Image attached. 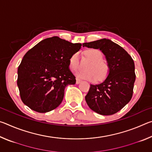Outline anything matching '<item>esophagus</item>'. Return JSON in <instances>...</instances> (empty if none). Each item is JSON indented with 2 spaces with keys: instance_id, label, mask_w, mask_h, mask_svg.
<instances>
[{
  "instance_id": "esophagus-1",
  "label": "esophagus",
  "mask_w": 152,
  "mask_h": 152,
  "mask_svg": "<svg viewBox=\"0 0 152 152\" xmlns=\"http://www.w3.org/2000/svg\"><path fill=\"white\" fill-rule=\"evenodd\" d=\"M81 82H82V80H81L80 79H79V78H76V84H80V83Z\"/></svg>"
}]
</instances>
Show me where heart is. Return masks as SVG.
Returning a JSON list of instances; mask_svg holds the SVG:
<instances>
[{
	"label": "heart",
	"mask_w": 152,
	"mask_h": 152,
	"mask_svg": "<svg viewBox=\"0 0 152 152\" xmlns=\"http://www.w3.org/2000/svg\"><path fill=\"white\" fill-rule=\"evenodd\" d=\"M85 55L92 63L89 67V72L79 71L76 73V76L80 78L94 80L97 78L99 80H103L107 76L109 72V67L108 64L102 60L103 54L101 50L98 49H89L85 51ZM80 55L78 52L73 53L69 60V65L71 70L76 71L79 68Z\"/></svg>",
	"instance_id": "heart-1"
}]
</instances>
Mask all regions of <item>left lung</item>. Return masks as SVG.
Listing matches in <instances>:
<instances>
[{
  "instance_id": "8db88e82",
  "label": "left lung",
  "mask_w": 152,
  "mask_h": 152,
  "mask_svg": "<svg viewBox=\"0 0 152 152\" xmlns=\"http://www.w3.org/2000/svg\"><path fill=\"white\" fill-rule=\"evenodd\" d=\"M83 47L99 49L105 56L109 72L104 80L91 84L85 100L90 109L102 115H110L123 109L132 99L135 80V64L122 47L110 39L84 43Z\"/></svg>"
}]
</instances>
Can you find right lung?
<instances>
[{"mask_svg":"<svg viewBox=\"0 0 152 152\" xmlns=\"http://www.w3.org/2000/svg\"><path fill=\"white\" fill-rule=\"evenodd\" d=\"M81 46L54 36L41 41L25 53L17 71V86L25 105L46 113L61 104L66 87L76 83L69 60Z\"/></svg>","mask_w":152,"mask_h":152,"instance_id":"obj_1","label":"right lung"}]
</instances>
